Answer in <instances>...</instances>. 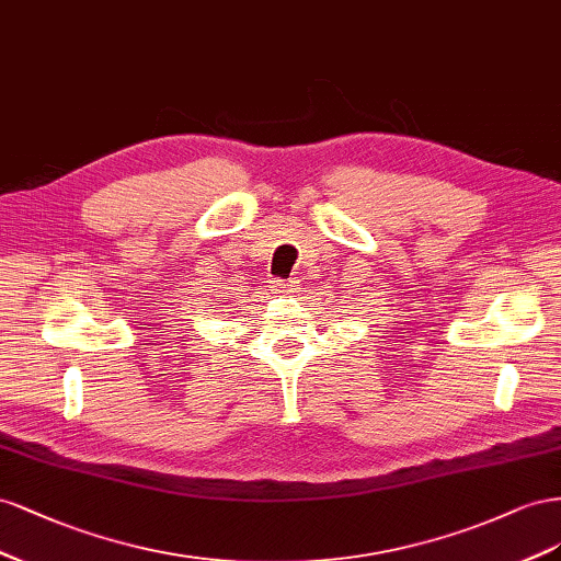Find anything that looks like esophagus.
Returning <instances> with one entry per match:
<instances>
[{
	"mask_svg": "<svg viewBox=\"0 0 561 561\" xmlns=\"http://www.w3.org/2000/svg\"><path fill=\"white\" fill-rule=\"evenodd\" d=\"M298 289H300V282L296 277L277 282V291L279 294H298Z\"/></svg>",
	"mask_w": 561,
	"mask_h": 561,
	"instance_id": "esophagus-1",
	"label": "esophagus"
}]
</instances>
